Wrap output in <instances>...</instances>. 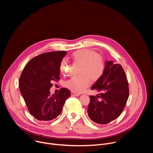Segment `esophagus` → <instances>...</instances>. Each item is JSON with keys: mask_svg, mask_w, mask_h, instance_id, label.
Instances as JSON below:
<instances>
[{"mask_svg": "<svg viewBox=\"0 0 153 153\" xmlns=\"http://www.w3.org/2000/svg\"><path fill=\"white\" fill-rule=\"evenodd\" d=\"M71 94L72 96H79L80 95L79 93H74V92H71Z\"/></svg>", "mask_w": 153, "mask_h": 153, "instance_id": "34e87169", "label": "esophagus"}]
</instances>
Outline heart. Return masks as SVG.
Instances as JSON below:
<instances>
[{"label": "heart", "mask_w": 153, "mask_h": 153, "mask_svg": "<svg viewBox=\"0 0 153 153\" xmlns=\"http://www.w3.org/2000/svg\"><path fill=\"white\" fill-rule=\"evenodd\" d=\"M71 59L74 63L80 64L79 76L73 77L64 82L65 88L74 93H80L93 82L98 81L103 76L105 70L104 59L94 50L91 49H79L74 51ZM71 65L65 59L60 63V71L65 76L69 74Z\"/></svg>", "instance_id": "b5f03b06"}]
</instances>
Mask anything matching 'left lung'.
<instances>
[{
  "mask_svg": "<svg viewBox=\"0 0 153 153\" xmlns=\"http://www.w3.org/2000/svg\"><path fill=\"white\" fill-rule=\"evenodd\" d=\"M91 90L99 94L97 97L90 96L87 113L91 120L99 124H106L117 119L123 111L129 96L128 80L121 65L112 60L106 62L103 76Z\"/></svg>",
  "mask_w": 153,
  "mask_h": 153,
  "instance_id": "left-lung-1",
  "label": "left lung"
}]
</instances>
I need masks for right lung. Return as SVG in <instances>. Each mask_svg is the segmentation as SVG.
<instances>
[{"instance_id": "obj_1", "label": "right lung", "mask_w": 153, "mask_h": 153, "mask_svg": "<svg viewBox=\"0 0 153 153\" xmlns=\"http://www.w3.org/2000/svg\"><path fill=\"white\" fill-rule=\"evenodd\" d=\"M67 51H51L39 54L26 65L19 79V88L30 114L36 119L48 121L61 113L70 91L60 88L51 95L53 81L60 80V63Z\"/></svg>"}]
</instances>
